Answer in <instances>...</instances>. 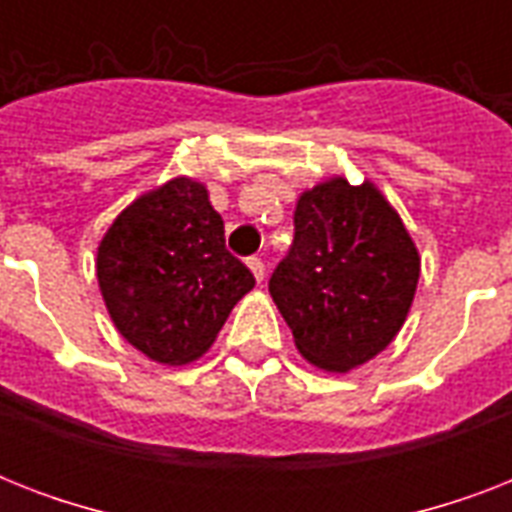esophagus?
Instances as JSON below:
<instances>
[{"label":"esophagus","mask_w":512,"mask_h":512,"mask_svg":"<svg viewBox=\"0 0 512 512\" xmlns=\"http://www.w3.org/2000/svg\"><path fill=\"white\" fill-rule=\"evenodd\" d=\"M247 265H249V271H252V276H255L257 284H260V281L265 279V263H263V260H260V257H249Z\"/></svg>","instance_id":"obj_1"}]
</instances>
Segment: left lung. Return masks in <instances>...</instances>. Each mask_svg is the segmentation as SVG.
<instances>
[{"instance_id": "8db88e82", "label": "left lung", "mask_w": 512, "mask_h": 512, "mask_svg": "<svg viewBox=\"0 0 512 512\" xmlns=\"http://www.w3.org/2000/svg\"><path fill=\"white\" fill-rule=\"evenodd\" d=\"M420 281V252L372 180L335 175L300 193L295 241L268 289L308 364L345 374L401 332Z\"/></svg>"}]
</instances>
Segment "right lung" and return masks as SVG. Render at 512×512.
I'll return each mask as SVG.
<instances>
[{"instance_id": "obj_1", "label": "right lung", "mask_w": 512, "mask_h": 512, "mask_svg": "<svg viewBox=\"0 0 512 512\" xmlns=\"http://www.w3.org/2000/svg\"><path fill=\"white\" fill-rule=\"evenodd\" d=\"M98 287L119 335L156 364L183 366L217 340L255 276L225 249L207 185L177 175L140 193L98 244Z\"/></svg>"}]
</instances>
